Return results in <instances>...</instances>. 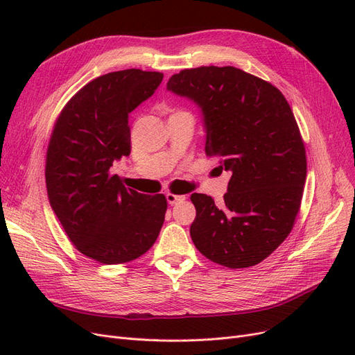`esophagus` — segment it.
<instances>
[{
    "label": "esophagus",
    "instance_id": "esophagus-1",
    "mask_svg": "<svg viewBox=\"0 0 355 355\" xmlns=\"http://www.w3.org/2000/svg\"><path fill=\"white\" fill-rule=\"evenodd\" d=\"M166 198H167V202L173 206V204H178L180 201H184L185 196H178V194H171V192H168V194L166 196Z\"/></svg>",
    "mask_w": 355,
    "mask_h": 355
}]
</instances>
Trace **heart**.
Masks as SVG:
<instances>
[{"mask_svg":"<svg viewBox=\"0 0 355 355\" xmlns=\"http://www.w3.org/2000/svg\"><path fill=\"white\" fill-rule=\"evenodd\" d=\"M176 112H185V111H176ZM176 112H173V114H176Z\"/></svg>","mask_w":355,"mask_h":355,"instance_id":"heart-1","label":"heart"}]
</instances>
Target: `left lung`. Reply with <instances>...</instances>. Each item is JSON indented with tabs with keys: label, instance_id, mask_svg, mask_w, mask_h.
<instances>
[{
	"label": "left lung",
	"instance_id": "obj_1",
	"mask_svg": "<svg viewBox=\"0 0 355 355\" xmlns=\"http://www.w3.org/2000/svg\"><path fill=\"white\" fill-rule=\"evenodd\" d=\"M167 89L200 106L206 155L231 171L219 206L191 196L192 241L232 270L261 263L287 239L302 201L306 154L292 108L271 83L234 67L184 69Z\"/></svg>",
	"mask_w": 355,
	"mask_h": 355
}]
</instances>
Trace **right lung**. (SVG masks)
<instances>
[{
  "mask_svg": "<svg viewBox=\"0 0 355 355\" xmlns=\"http://www.w3.org/2000/svg\"><path fill=\"white\" fill-rule=\"evenodd\" d=\"M164 75L124 69L94 78L63 106L46 157L50 206L80 253L105 265L137 259L154 245L167 200L127 189L111 175L130 155L128 114Z\"/></svg>",
  "mask_w": 355,
  "mask_h": 355,
  "instance_id": "1",
  "label": "right lung"
}]
</instances>
